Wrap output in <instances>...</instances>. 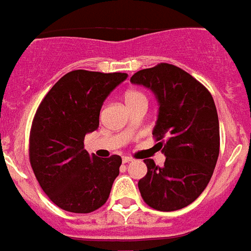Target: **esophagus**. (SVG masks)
Instances as JSON below:
<instances>
[{
	"instance_id": "1",
	"label": "esophagus",
	"mask_w": 251,
	"mask_h": 251,
	"mask_svg": "<svg viewBox=\"0 0 251 251\" xmlns=\"http://www.w3.org/2000/svg\"><path fill=\"white\" fill-rule=\"evenodd\" d=\"M129 162H132V158H129V156H123V163H129Z\"/></svg>"
}]
</instances>
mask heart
Returning <instances> with one entry per match:
<instances>
[{
	"mask_svg": "<svg viewBox=\"0 0 251 251\" xmlns=\"http://www.w3.org/2000/svg\"><path fill=\"white\" fill-rule=\"evenodd\" d=\"M124 100H126L127 105H129V104L135 103V101H139V100H147V99H146V96H144L142 92L131 89V91H127V92H126V95H124Z\"/></svg>",
	"mask_w": 251,
	"mask_h": 251,
	"instance_id": "1",
	"label": "heart"
}]
</instances>
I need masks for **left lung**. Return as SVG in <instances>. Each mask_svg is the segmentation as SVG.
<instances>
[{"instance_id":"obj_1","label":"left lung","mask_w":251,"mask_h":251,"mask_svg":"<svg viewBox=\"0 0 251 251\" xmlns=\"http://www.w3.org/2000/svg\"><path fill=\"white\" fill-rule=\"evenodd\" d=\"M131 83L150 88L159 103L152 135L166 155L163 167L144 159L139 191L150 207L175 211L193 203L210 182L219 155L218 113L211 93L179 67L160 63Z\"/></svg>"}]
</instances>
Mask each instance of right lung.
I'll list each match as a JSON object with an SVG mask.
<instances>
[{
	"label": "right lung",
	"mask_w": 251,
	"mask_h": 251,
	"mask_svg": "<svg viewBox=\"0 0 251 251\" xmlns=\"http://www.w3.org/2000/svg\"><path fill=\"white\" fill-rule=\"evenodd\" d=\"M127 76L72 71L38 105L29 136V162L44 193L65 211L92 213L107 202L122 158L89 155L84 138L98 129L104 100Z\"/></svg>",
	"instance_id": "add662e5"
}]
</instances>
